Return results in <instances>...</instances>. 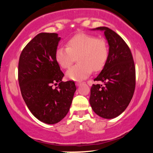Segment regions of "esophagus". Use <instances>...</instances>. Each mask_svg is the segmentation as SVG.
<instances>
[{
  "label": "esophagus",
  "instance_id": "esophagus-1",
  "mask_svg": "<svg viewBox=\"0 0 153 153\" xmlns=\"http://www.w3.org/2000/svg\"><path fill=\"white\" fill-rule=\"evenodd\" d=\"M81 82H77L76 83H75V85H76V86H80V85H81Z\"/></svg>",
  "mask_w": 153,
  "mask_h": 153
}]
</instances>
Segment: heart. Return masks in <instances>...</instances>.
<instances>
[{
  "label": "heart",
  "mask_w": 153,
  "mask_h": 153,
  "mask_svg": "<svg viewBox=\"0 0 153 153\" xmlns=\"http://www.w3.org/2000/svg\"><path fill=\"white\" fill-rule=\"evenodd\" d=\"M67 47H58L55 51V59L61 68L67 69L78 55L79 64L72 67L66 73L67 78L75 81L87 78L92 70L99 71L106 64L108 55V45L103 39L92 35L80 34L70 39Z\"/></svg>",
  "instance_id": "1"
}]
</instances>
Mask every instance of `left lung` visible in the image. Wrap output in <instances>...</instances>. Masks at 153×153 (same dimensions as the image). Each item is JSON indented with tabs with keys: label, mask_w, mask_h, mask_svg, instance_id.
<instances>
[{
	"label": "left lung",
	"mask_w": 153,
	"mask_h": 153,
	"mask_svg": "<svg viewBox=\"0 0 153 153\" xmlns=\"http://www.w3.org/2000/svg\"><path fill=\"white\" fill-rule=\"evenodd\" d=\"M104 33L108 47L106 64L94 79L103 85H93L89 102L94 111L104 119H114L124 111L135 88V67L132 54L124 39L106 26L96 28Z\"/></svg>",
	"instance_id": "obj_1"
}]
</instances>
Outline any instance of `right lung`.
I'll return each mask as SVG.
<instances>
[{"mask_svg":"<svg viewBox=\"0 0 153 153\" xmlns=\"http://www.w3.org/2000/svg\"><path fill=\"white\" fill-rule=\"evenodd\" d=\"M60 39L56 33L37 34L22 50L19 62L23 99L31 114L48 124L65 117L76 91L74 81H62L64 74L54 57Z\"/></svg>","mask_w":153,"mask_h":153,"instance_id":"add662e5","label":"right lung"}]
</instances>
